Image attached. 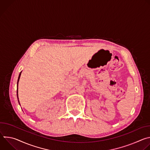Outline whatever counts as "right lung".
I'll use <instances>...</instances> for the list:
<instances>
[{
	"instance_id": "add662e5",
	"label": "right lung",
	"mask_w": 150,
	"mask_h": 150,
	"mask_svg": "<svg viewBox=\"0 0 150 150\" xmlns=\"http://www.w3.org/2000/svg\"><path fill=\"white\" fill-rule=\"evenodd\" d=\"M21 72H22V71H21V72L19 73V76H18V82H17V98H18V102H19V104H20V103H19V98H18V82H19V78H20V76H21Z\"/></svg>"
}]
</instances>
